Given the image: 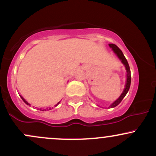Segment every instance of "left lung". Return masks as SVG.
<instances>
[{
	"label": "left lung",
	"instance_id": "left-lung-1",
	"mask_svg": "<svg viewBox=\"0 0 156 156\" xmlns=\"http://www.w3.org/2000/svg\"><path fill=\"white\" fill-rule=\"evenodd\" d=\"M109 47L112 48L113 51L115 53V54L117 55L118 58H119V60L121 61L122 63L124 64L125 69H126V72H127L126 84H125V86L124 90H123L122 93L121 95L119 96V98H118L117 101H114V103H113L112 104L108 107V108H114V107H116L117 105H119V103H121V101H122V99L125 98V96L126 95V94L128 93V90H129L130 87V82H131V76H130V69L129 64H128V61H127L126 58H125V55H123L122 52L121 50L114 44H109Z\"/></svg>",
	"mask_w": 156,
	"mask_h": 156
}]
</instances>
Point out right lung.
Masks as SVG:
<instances>
[{"instance_id": "right-lung-1", "label": "right lung", "mask_w": 156, "mask_h": 156, "mask_svg": "<svg viewBox=\"0 0 156 156\" xmlns=\"http://www.w3.org/2000/svg\"><path fill=\"white\" fill-rule=\"evenodd\" d=\"M20 97H21V96H20ZM21 98H22V100H23V101H24V103H26V104H27V105H30V104H29V103H28V102H27V101H26V100H25V99H24V98H23V97H21ZM60 103V102H58V103H57V104H56V105H58V103ZM56 105H55V106H56ZM50 109H51V108H49V110H50ZM40 110H41V108H40Z\"/></svg>"}]
</instances>
